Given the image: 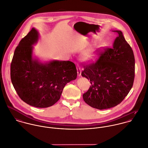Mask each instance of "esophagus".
Returning <instances> with one entry per match:
<instances>
[{"label":"esophagus","mask_w":148,"mask_h":148,"mask_svg":"<svg viewBox=\"0 0 148 148\" xmlns=\"http://www.w3.org/2000/svg\"><path fill=\"white\" fill-rule=\"evenodd\" d=\"M77 75L79 76H80L81 75H82V70H81V68L79 66V65H77Z\"/></svg>","instance_id":"1"}]
</instances>
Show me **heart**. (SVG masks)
Here are the masks:
<instances>
[{"instance_id":"obj_1","label":"heart","mask_w":148,"mask_h":148,"mask_svg":"<svg viewBox=\"0 0 148 148\" xmlns=\"http://www.w3.org/2000/svg\"><path fill=\"white\" fill-rule=\"evenodd\" d=\"M97 58V53L93 50H89L85 53L83 57L84 60L85 62L88 63L94 62Z\"/></svg>"}]
</instances>
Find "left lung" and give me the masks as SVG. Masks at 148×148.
I'll list each match as a JSON object with an SVG mask.
<instances>
[{"label": "left lung", "mask_w": 148, "mask_h": 148, "mask_svg": "<svg viewBox=\"0 0 148 148\" xmlns=\"http://www.w3.org/2000/svg\"><path fill=\"white\" fill-rule=\"evenodd\" d=\"M112 48L101 54L95 63L85 67L82 76L90 80L91 85L83 94L85 102L102 110L119 104L132 89L135 60L133 50L119 30Z\"/></svg>", "instance_id": "8db88e82"}]
</instances>
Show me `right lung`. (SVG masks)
Listing matches in <instances>:
<instances>
[{
  "instance_id": "obj_1",
  "label": "right lung",
  "mask_w": 148,
  "mask_h": 148,
  "mask_svg": "<svg viewBox=\"0 0 148 148\" xmlns=\"http://www.w3.org/2000/svg\"><path fill=\"white\" fill-rule=\"evenodd\" d=\"M39 39L32 28L16 48L11 64V79L21 100L29 106L47 108L60 98L68 83L77 77L75 64L70 61L42 62L34 53Z\"/></svg>"
}]
</instances>
